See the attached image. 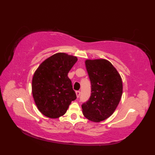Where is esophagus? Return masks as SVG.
Listing matches in <instances>:
<instances>
[{
    "label": "esophagus",
    "mask_w": 155,
    "mask_h": 155,
    "mask_svg": "<svg viewBox=\"0 0 155 155\" xmlns=\"http://www.w3.org/2000/svg\"><path fill=\"white\" fill-rule=\"evenodd\" d=\"M80 94H81V92H80L79 91H76V95H77V98H79Z\"/></svg>",
    "instance_id": "esophagus-1"
}]
</instances>
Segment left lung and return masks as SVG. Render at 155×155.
<instances>
[{
  "label": "left lung",
  "mask_w": 155,
  "mask_h": 155,
  "mask_svg": "<svg viewBox=\"0 0 155 155\" xmlns=\"http://www.w3.org/2000/svg\"><path fill=\"white\" fill-rule=\"evenodd\" d=\"M86 70L91 85V94L82 104L83 114L94 122H101L114 114L122 98L121 76L108 60L86 59Z\"/></svg>",
  "instance_id": "left-lung-1"
}]
</instances>
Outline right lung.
<instances>
[{"instance_id": "obj_1", "label": "right lung", "mask_w": 155, "mask_h": 155, "mask_svg": "<svg viewBox=\"0 0 155 155\" xmlns=\"http://www.w3.org/2000/svg\"><path fill=\"white\" fill-rule=\"evenodd\" d=\"M77 60L75 56L58 52L44 60L34 72L33 97L38 110L46 117L62 116L77 98L68 74Z\"/></svg>"}]
</instances>
